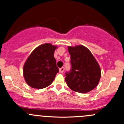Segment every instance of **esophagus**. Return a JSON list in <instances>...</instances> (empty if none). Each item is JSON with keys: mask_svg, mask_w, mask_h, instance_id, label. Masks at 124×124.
Masks as SVG:
<instances>
[{"mask_svg": "<svg viewBox=\"0 0 124 124\" xmlns=\"http://www.w3.org/2000/svg\"><path fill=\"white\" fill-rule=\"evenodd\" d=\"M65 70V68L64 67H62L61 68H59V72L60 73H63V71Z\"/></svg>", "mask_w": 124, "mask_h": 124, "instance_id": "34e87169", "label": "esophagus"}]
</instances>
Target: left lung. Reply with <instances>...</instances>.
Segmentation results:
<instances>
[{"mask_svg":"<svg viewBox=\"0 0 124 124\" xmlns=\"http://www.w3.org/2000/svg\"><path fill=\"white\" fill-rule=\"evenodd\" d=\"M71 69L65 73V81L70 89L80 93H88L99 84L101 70L91 52L79 45L68 47Z\"/></svg>","mask_w":124,"mask_h":124,"instance_id":"obj_1","label":"left lung"}]
</instances>
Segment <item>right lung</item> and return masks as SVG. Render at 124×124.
<instances>
[{"label":"right lung","instance_id":"1","mask_svg":"<svg viewBox=\"0 0 124 124\" xmlns=\"http://www.w3.org/2000/svg\"><path fill=\"white\" fill-rule=\"evenodd\" d=\"M57 47L45 43L37 47L31 53L23 68L26 83L37 89L45 88L52 84L59 72L54 52Z\"/></svg>","mask_w":124,"mask_h":124}]
</instances>
